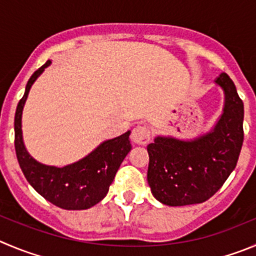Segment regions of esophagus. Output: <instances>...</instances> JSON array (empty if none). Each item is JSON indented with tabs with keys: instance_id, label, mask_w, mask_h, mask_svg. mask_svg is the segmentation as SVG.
Returning a JSON list of instances; mask_svg holds the SVG:
<instances>
[{
	"instance_id": "esophagus-1",
	"label": "esophagus",
	"mask_w": 256,
	"mask_h": 256,
	"mask_svg": "<svg viewBox=\"0 0 256 256\" xmlns=\"http://www.w3.org/2000/svg\"><path fill=\"white\" fill-rule=\"evenodd\" d=\"M150 136H152V132H150V128L148 126H136L134 128L132 134H131V139L135 144L139 145H145L149 142Z\"/></svg>"
}]
</instances>
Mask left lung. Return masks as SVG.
Instances as JSON below:
<instances>
[{
    "label": "left lung",
    "mask_w": 256,
    "mask_h": 256,
    "mask_svg": "<svg viewBox=\"0 0 256 256\" xmlns=\"http://www.w3.org/2000/svg\"><path fill=\"white\" fill-rule=\"evenodd\" d=\"M225 106L214 130L193 140L158 136L148 145V183L166 206L202 204L235 169L244 142V104L226 73L216 78Z\"/></svg>",
    "instance_id": "1"
}]
</instances>
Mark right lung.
<instances>
[{
	"label": "right lung",
	"mask_w": 256,
	"mask_h": 256,
	"mask_svg": "<svg viewBox=\"0 0 256 256\" xmlns=\"http://www.w3.org/2000/svg\"><path fill=\"white\" fill-rule=\"evenodd\" d=\"M50 63L48 60L31 76L16 108V156L28 182L45 200L64 210H87L104 200L108 192L121 163L131 150L130 131L106 140L86 158L63 168L45 166L35 160L24 145L21 117L31 86Z\"/></svg>",
	"instance_id": "add662e5"
}]
</instances>
